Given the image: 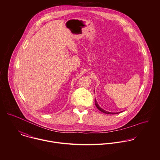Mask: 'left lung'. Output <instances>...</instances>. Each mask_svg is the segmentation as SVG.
Segmentation results:
<instances>
[{
    "instance_id": "left-lung-1",
    "label": "left lung",
    "mask_w": 160,
    "mask_h": 160,
    "mask_svg": "<svg viewBox=\"0 0 160 160\" xmlns=\"http://www.w3.org/2000/svg\"><path fill=\"white\" fill-rule=\"evenodd\" d=\"M95 104H96V106L97 107V108L100 110V111H101L102 112H103V113H107V114H116V113H120V112H117V113H112V112H107L106 110H104V109H102L101 107L99 106V104H98V102L96 101V99H95Z\"/></svg>"
}]
</instances>
